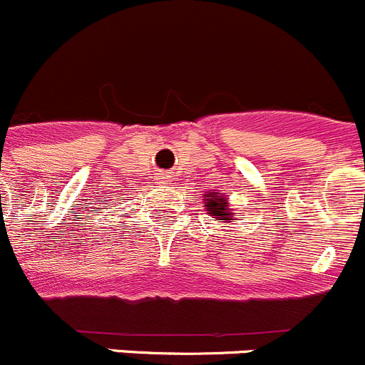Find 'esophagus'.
Segmentation results:
<instances>
[{
    "label": "esophagus",
    "mask_w": 365,
    "mask_h": 365,
    "mask_svg": "<svg viewBox=\"0 0 365 365\" xmlns=\"http://www.w3.org/2000/svg\"><path fill=\"white\" fill-rule=\"evenodd\" d=\"M160 177H163V175H160Z\"/></svg>",
    "instance_id": "34e87169"
}]
</instances>
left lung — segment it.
<instances>
[{
	"instance_id": "left-lung-1",
	"label": "left lung",
	"mask_w": 365,
	"mask_h": 365,
	"mask_svg": "<svg viewBox=\"0 0 365 365\" xmlns=\"http://www.w3.org/2000/svg\"><path fill=\"white\" fill-rule=\"evenodd\" d=\"M206 208H208L210 215H215V219H219V221H230V210H228L227 201L219 197V195L210 193V199L206 202Z\"/></svg>"
}]
</instances>
